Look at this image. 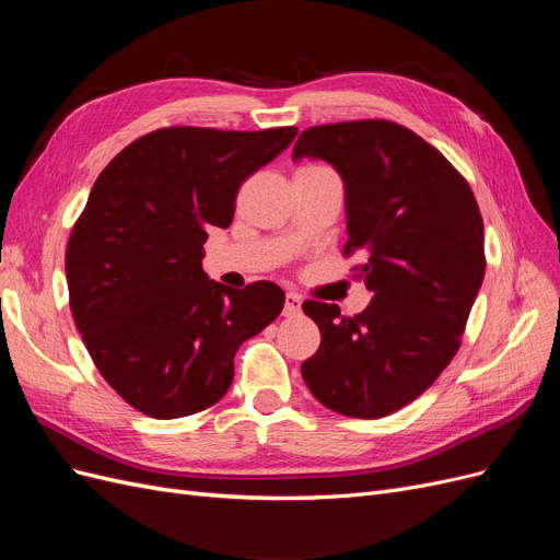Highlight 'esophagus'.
Wrapping results in <instances>:
<instances>
[{"mask_svg":"<svg viewBox=\"0 0 560 560\" xmlns=\"http://www.w3.org/2000/svg\"><path fill=\"white\" fill-rule=\"evenodd\" d=\"M287 317H294L301 313V296L296 292H287L284 296V311H282Z\"/></svg>","mask_w":560,"mask_h":560,"instance_id":"esophagus-1","label":"esophagus"}]
</instances>
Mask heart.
<instances>
[{"instance_id":"obj_1","label":"heart","mask_w":560,"mask_h":560,"mask_svg":"<svg viewBox=\"0 0 560 560\" xmlns=\"http://www.w3.org/2000/svg\"><path fill=\"white\" fill-rule=\"evenodd\" d=\"M306 167H319V165H306Z\"/></svg>"}]
</instances>
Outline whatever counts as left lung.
<instances>
[{
    "mask_svg": "<svg viewBox=\"0 0 560 560\" xmlns=\"http://www.w3.org/2000/svg\"><path fill=\"white\" fill-rule=\"evenodd\" d=\"M292 156L331 163L346 184L354 278L374 294L354 317L303 301L322 341L301 376L319 404L383 418L420 397L460 348L486 273L483 219L442 151L385 118L313 126Z\"/></svg>",
    "mask_w": 560,
    "mask_h": 560,
    "instance_id": "1",
    "label": "left lung"
}]
</instances>
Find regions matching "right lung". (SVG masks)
<instances>
[{"label":"right lung","instance_id":"1","mask_svg":"<svg viewBox=\"0 0 560 560\" xmlns=\"http://www.w3.org/2000/svg\"><path fill=\"white\" fill-rule=\"evenodd\" d=\"M296 132L159 128L95 179L67 243V290L97 371L132 409L167 420L217 404L235 352L280 315L278 284L229 290L202 270V245Z\"/></svg>","mask_w":560,"mask_h":560}]
</instances>
